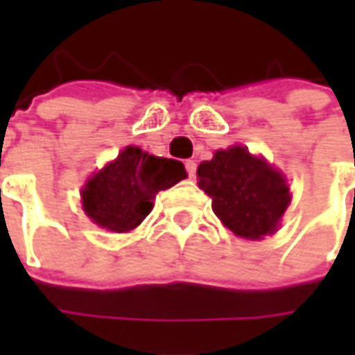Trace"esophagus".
Listing matches in <instances>:
<instances>
[{"mask_svg": "<svg viewBox=\"0 0 355 355\" xmlns=\"http://www.w3.org/2000/svg\"><path fill=\"white\" fill-rule=\"evenodd\" d=\"M185 170H187V175H189V178H193V175H196V170H198L196 159H185Z\"/></svg>", "mask_w": 355, "mask_h": 355, "instance_id": "34e87169", "label": "esophagus"}]
</instances>
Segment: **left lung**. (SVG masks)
Listing matches in <instances>:
<instances>
[{"mask_svg": "<svg viewBox=\"0 0 355 355\" xmlns=\"http://www.w3.org/2000/svg\"><path fill=\"white\" fill-rule=\"evenodd\" d=\"M199 187L213 199V211L235 235L261 239L275 233L288 205L282 175L249 150L233 146L215 152L198 168Z\"/></svg>", "mask_w": 355, "mask_h": 355, "instance_id": "left-lung-1", "label": "left lung"}]
</instances>
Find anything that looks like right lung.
<instances>
[{"label": "right lung", "mask_w": 355, "mask_h": 355, "mask_svg": "<svg viewBox=\"0 0 355 355\" xmlns=\"http://www.w3.org/2000/svg\"><path fill=\"white\" fill-rule=\"evenodd\" d=\"M185 178L182 162L156 157L128 146L116 162L90 178L83 189L85 211L96 225L110 231H132L154 207L157 191Z\"/></svg>", "instance_id": "1"}]
</instances>
